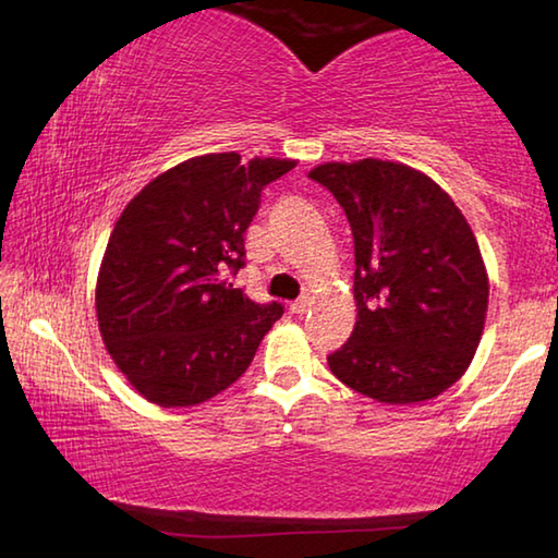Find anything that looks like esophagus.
Here are the masks:
<instances>
[{
  "mask_svg": "<svg viewBox=\"0 0 558 558\" xmlns=\"http://www.w3.org/2000/svg\"><path fill=\"white\" fill-rule=\"evenodd\" d=\"M308 308H311V299H308V296H301V299H296V301H294V304L289 306L291 314H296V316H304Z\"/></svg>",
  "mask_w": 558,
  "mask_h": 558,
  "instance_id": "obj_1",
  "label": "esophagus"
}]
</instances>
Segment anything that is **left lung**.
Here are the masks:
<instances>
[{"instance_id":"left-lung-1","label":"left lung","mask_w":558,"mask_h":558,"mask_svg":"<svg viewBox=\"0 0 558 558\" xmlns=\"http://www.w3.org/2000/svg\"><path fill=\"white\" fill-rule=\"evenodd\" d=\"M345 210L355 242L357 320L328 367L355 392L414 404L471 365L487 314V274L471 225L412 166L363 159L308 173Z\"/></svg>"}]
</instances>
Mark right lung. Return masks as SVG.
I'll list each match as a JSON object with an SVG mask.
<instances>
[{
    "label": "right lung",
    "instance_id": "right-lung-1",
    "mask_svg": "<svg viewBox=\"0 0 558 558\" xmlns=\"http://www.w3.org/2000/svg\"><path fill=\"white\" fill-rule=\"evenodd\" d=\"M289 159L205 154L144 185L107 242L97 324L130 385L159 407H193L244 375L284 306L230 284L264 185Z\"/></svg>",
    "mask_w": 558,
    "mask_h": 558
}]
</instances>
